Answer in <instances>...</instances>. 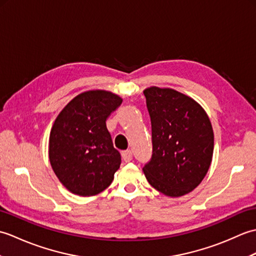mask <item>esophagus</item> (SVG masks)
Returning a JSON list of instances; mask_svg holds the SVG:
<instances>
[{
    "label": "esophagus",
    "instance_id": "1",
    "mask_svg": "<svg viewBox=\"0 0 256 256\" xmlns=\"http://www.w3.org/2000/svg\"><path fill=\"white\" fill-rule=\"evenodd\" d=\"M122 157H123V160H124L125 162H131V160H132V158H133V153H132V150H124V152H122Z\"/></svg>",
    "mask_w": 256,
    "mask_h": 256
}]
</instances>
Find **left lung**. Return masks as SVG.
I'll use <instances>...</instances> for the list:
<instances>
[{
	"instance_id": "obj_1",
	"label": "left lung",
	"mask_w": 256,
	"mask_h": 256,
	"mask_svg": "<svg viewBox=\"0 0 256 256\" xmlns=\"http://www.w3.org/2000/svg\"><path fill=\"white\" fill-rule=\"evenodd\" d=\"M153 152L143 172L162 194L180 197L202 182L214 154V131L204 110L176 90H144Z\"/></svg>"
}]
</instances>
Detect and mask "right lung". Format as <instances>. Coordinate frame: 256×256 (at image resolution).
I'll return each instance as SVG.
<instances>
[{
	"instance_id": "right-lung-1",
	"label": "right lung",
	"mask_w": 256,
	"mask_h": 256,
	"mask_svg": "<svg viewBox=\"0 0 256 256\" xmlns=\"http://www.w3.org/2000/svg\"><path fill=\"white\" fill-rule=\"evenodd\" d=\"M121 103V98L111 92L86 91L57 116L50 136V160L72 192L94 196L111 184L121 154L114 148L106 120Z\"/></svg>"
}]
</instances>
